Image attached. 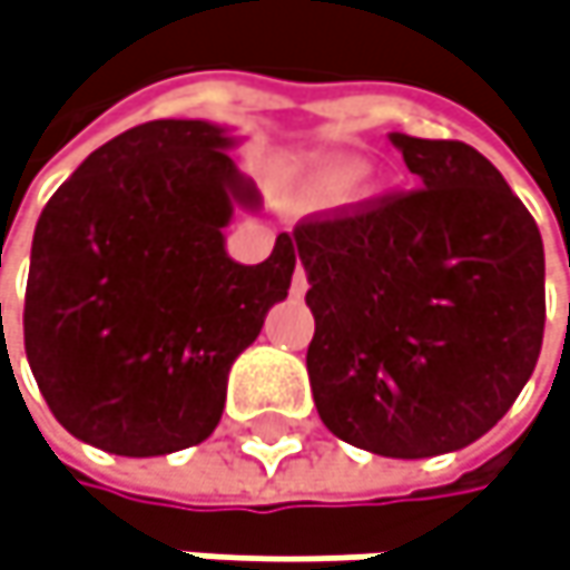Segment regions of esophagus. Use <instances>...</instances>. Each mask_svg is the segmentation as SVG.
Returning a JSON list of instances; mask_svg holds the SVG:
<instances>
[{"instance_id": "esophagus-1", "label": "esophagus", "mask_w": 570, "mask_h": 570, "mask_svg": "<svg viewBox=\"0 0 570 570\" xmlns=\"http://www.w3.org/2000/svg\"><path fill=\"white\" fill-rule=\"evenodd\" d=\"M308 292V278H305V268L298 265L295 275H292V298H302Z\"/></svg>"}]
</instances>
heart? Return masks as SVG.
Wrapping results in <instances>:
<instances>
[{"instance_id": "obj_1", "label": "heart", "mask_w": 570, "mask_h": 570, "mask_svg": "<svg viewBox=\"0 0 570 570\" xmlns=\"http://www.w3.org/2000/svg\"><path fill=\"white\" fill-rule=\"evenodd\" d=\"M364 174L367 167L357 157H327L312 174V193L321 199H341L364 179Z\"/></svg>"}]
</instances>
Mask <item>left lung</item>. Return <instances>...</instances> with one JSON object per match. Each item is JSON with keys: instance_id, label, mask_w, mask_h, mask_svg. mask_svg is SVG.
Instances as JSON below:
<instances>
[{"instance_id": "1", "label": "left lung", "mask_w": 570, "mask_h": 570, "mask_svg": "<svg viewBox=\"0 0 570 570\" xmlns=\"http://www.w3.org/2000/svg\"><path fill=\"white\" fill-rule=\"evenodd\" d=\"M420 189L308 219V381L344 443L426 460L485 436L529 384L544 334L532 213L469 144L391 134Z\"/></svg>"}]
</instances>
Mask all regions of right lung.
Returning <instances> with one entry per match:
<instances>
[{"instance_id":"1","label":"right lung","mask_w":570,"mask_h":570,"mask_svg":"<svg viewBox=\"0 0 570 570\" xmlns=\"http://www.w3.org/2000/svg\"><path fill=\"white\" fill-rule=\"evenodd\" d=\"M213 120H150L98 147L41 209L26 288V354L55 420L114 456L203 443L236 357L288 298L295 239L258 265L226 252L262 193Z\"/></svg>"}]
</instances>
